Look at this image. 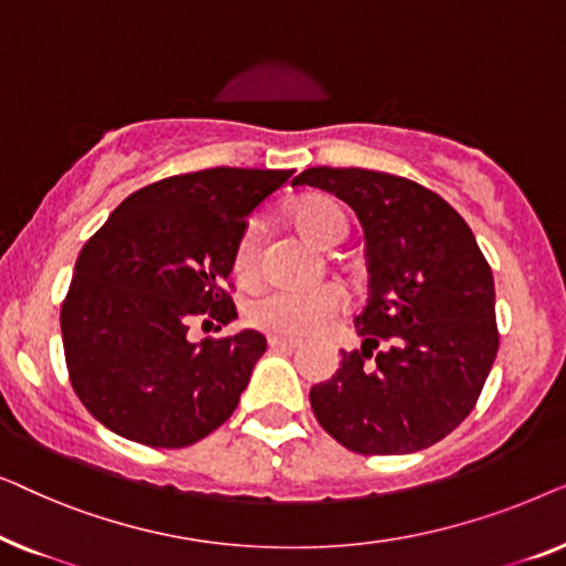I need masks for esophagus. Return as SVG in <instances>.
<instances>
[{
  "label": "esophagus",
  "instance_id": "esophagus-1",
  "mask_svg": "<svg viewBox=\"0 0 566 566\" xmlns=\"http://www.w3.org/2000/svg\"><path fill=\"white\" fill-rule=\"evenodd\" d=\"M268 345L273 347V350H289V353L296 350V347H298L296 339H285V337H275V335L268 337Z\"/></svg>",
  "mask_w": 566,
  "mask_h": 566
}]
</instances>
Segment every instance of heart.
Wrapping results in <instances>:
<instances>
[{"mask_svg":"<svg viewBox=\"0 0 566 566\" xmlns=\"http://www.w3.org/2000/svg\"><path fill=\"white\" fill-rule=\"evenodd\" d=\"M291 221L316 247L329 250L350 231L345 208L327 196H308L291 206ZM234 275L250 283L258 275V227H244L234 247ZM345 306V293L337 285H316L308 291H265L244 306L252 327L268 335L301 339L319 332Z\"/></svg>","mask_w":566,"mask_h":566,"instance_id":"b5f03b06","label":"heart"}]
</instances>
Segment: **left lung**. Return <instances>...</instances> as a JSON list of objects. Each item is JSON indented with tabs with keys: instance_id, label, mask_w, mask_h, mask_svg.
<instances>
[{
	"instance_id": "left-lung-1",
	"label": "left lung",
	"mask_w": 566,
	"mask_h": 566,
	"mask_svg": "<svg viewBox=\"0 0 566 566\" xmlns=\"http://www.w3.org/2000/svg\"><path fill=\"white\" fill-rule=\"evenodd\" d=\"M293 185L345 200L366 234L363 343L312 386L316 420L355 453L430 448L467 420L497 358L492 270L469 223L432 190L374 169L308 167Z\"/></svg>"
}]
</instances>
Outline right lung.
I'll return each instance as SVG.
<instances>
[{
  "mask_svg": "<svg viewBox=\"0 0 566 566\" xmlns=\"http://www.w3.org/2000/svg\"><path fill=\"white\" fill-rule=\"evenodd\" d=\"M293 169L213 167L136 190L82 247L61 306L66 366L90 415L115 436L185 448L223 424L265 337L190 343V322L237 319L223 283L247 216Z\"/></svg>",
  "mask_w": 566,
  "mask_h": 566,
  "instance_id": "right-lung-1",
  "label": "right lung"
}]
</instances>
